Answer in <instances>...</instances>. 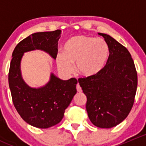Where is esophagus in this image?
Wrapping results in <instances>:
<instances>
[{"instance_id":"34e87169","label":"esophagus","mask_w":146,"mask_h":146,"mask_svg":"<svg viewBox=\"0 0 146 146\" xmlns=\"http://www.w3.org/2000/svg\"><path fill=\"white\" fill-rule=\"evenodd\" d=\"M76 89H77V91L78 92H82V89H81V88H80V86L79 84H77V85H76Z\"/></svg>"}]
</instances>
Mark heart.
<instances>
[{
	"label": "heart",
	"instance_id": "obj_1",
	"mask_svg": "<svg viewBox=\"0 0 146 146\" xmlns=\"http://www.w3.org/2000/svg\"><path fill=\"white\" fill-rule=\"evenodd\" d=\"M110 56V48L104 39L78 35L70 38L65 44L63 54L56 56V65L62 74L69 76L73 65L80 76L92 78L105 67Z\"/></svg>",
	"mask_w": 146,
	"mask_h": 146
}]
</instances>
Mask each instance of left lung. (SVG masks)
<instances>
[{
  "label": "left lung",
  "mask_w": 146,
  "mask_h": 146,
  "mask_svg": "<svg viewBox=\"0 0 146 146\" xmlns=\"http://www.w3.org/2000/svg\"><path fill=\"white\" fill-rule=\"evenodd\" d=\"M102 36L110 48L105 67L98 76L79 78L87 97L86 110L95 126L110 129L127 117L136 95L137 73L130 53L126 47L107 34Z\"/></svg>",
  "instance_id": "1"
}]
</instances>
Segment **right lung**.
Listing matches in <instances>:
<instances>
[{
	"label": "right lung",
	"mask_w": 146,
	"mask_h": 146,
	"mask_svg": "<svg viewBox=\"0 0 146 146\" xmlns=\"http://www.w3.org/2000/svg\"><path fill=\"white\" fill-rule=\"evenodd\" d=\"M61 35L60 29L32 34L16 46L12 54L8 82L13 104L23 120L36 128L47 129L62 120L65 110L77 92L78 81L61 80L51 73L47 83L32 88L22 76V58L25 53L41 50L55 60Z\"/></svg>",
	"instance_id": "obj_1"
}]
</instances>
